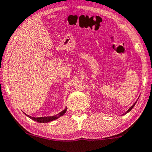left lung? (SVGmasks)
Masks as SVG:
<instances>
[{"label": "left lung", "instance_id": "1", "mask_svg": "<svg viewBox=\"0 0 152 152\" xmlns=\"http://www.w3.org/2000/svg\"><path fill=\"white\" fill-rule=\"evenodd\" d=\"M136 102H134V104H132V106H131V107H129V109H128V110H126V112H125V113H124V114H123V115H124V114L127 113H129V111H130L131 110H132V108H133V107H134V104H136Z\"/></svg>", "mask_w": 152, "mask_h": 152}]
</instances>
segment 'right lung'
Masks as SVG:
<instances>
[{
	"label": "right lung",
	"mask_w": 152,
	"mask_h": 152,
	"mask_svg": "<svg viewBox=\"0 0 152 152\" xmlns=\"http://www.w3.org/2000/svg\"><path fill=\"white\" fill-rule=\"evenodd\" d=\"M66 112V107L64 109V110H63L61 111V112H60L59 113H58L57 115H53V116H44V117H38V118H35V117H32V116H30V115H27L26 113H24L26 114V115H27L28 117H29L30 118H31L32 120H34V121H37V122L39 123H48V122H50V121H54V120L57 119V118H58L59 117L62 116V115H64V114Z\"/></svg>",
	"instance_id": "1"
}]
</instances>
